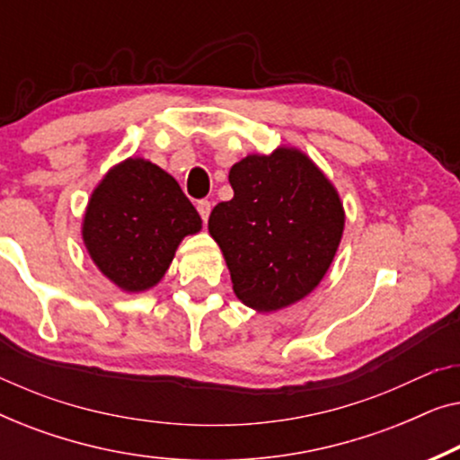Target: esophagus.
<instances>
[{
	"label": "esophagus",
	"mask_w": 460,
	"mask_h": 460,
	"mask_svg": "<svg viewBox=\"0 0 460 460\" xmlns=\"http://www.w3.org/2000/svg\"><path fill=\"white\" fill-rule=\"evenodd\" d=\"M197 211H199V216L203 217V222H207V219H209V213H211V203H209V200H199Z\"/></svg>",
	"instance_id": "34e87169"
}]
</instances>
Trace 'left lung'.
Wrapping results in <instances>:
<instances>
[{
	"label": "left lung",
	"mask_w": 460,
	"mask_h": 460,
	"mask_svg": "<svg viewBox=\"0 0 460 460\" xmlns=\"http://www.w3.org/2000/svg\"><path fill=\"white\" fill-rule=\"evenodd\" d=\"M234 197L213 207L209 234L244 305L274 312L323 280L345 213L326 175L297 148L249 155L230 169Z\"/></svg>",
	"instance_id": "1"
}]
</instances>
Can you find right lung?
<instances>
[{
	"label": "right lung",
	"instance_id": "1",
	"mask_svg": "<svg viewBox=\"0 0 460 460\" xmlns=\"http://www.w3.org/2000/svg\"><path fill=\"white\" fill-rule=\"evenodd\" d=\"M200 224L172 175L150 161L128 159L93 190L84 243L106 279L137 293L165 276L181 238L199 232Z\"/></svg>",
	"mask_w": 460,
	"mask_h": 460
}]
</instances>
